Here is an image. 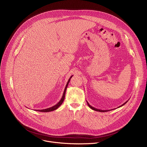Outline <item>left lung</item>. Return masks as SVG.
Segmentation results:
<instances>
[{
	"instance_id": "obj_1",
	"label": "left lung",
	"mask_w": 147,
	"mask_h": 147,
	"mask_svg": "<svg viewBox=\"0 0 147 147\" xmlns=\"http://www.w3.org/2000/svg\"><path fill=\"white\" fill-rule=\"evenodd\" d=\"M128 102V100L127 101H126L125 102V103H124L123 105H120V107H118V108H120V107H122V106H123L124 105H125V103H126L127 102ZM87 104H88V107L91 109H92V110H94V111H98V112H108V111H111V110H113V109H111V110H100V109H96V108H94V107H91L90 105L89 104V103L87 101Z\"/></svg>"
}]
</instances>
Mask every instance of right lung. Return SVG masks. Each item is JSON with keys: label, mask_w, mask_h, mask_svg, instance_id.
Segmentation results:
<instances>
[{"label": "right lung", "mask_w": 147, "mask_h": 147, "mask_svg": "<svg viewBox=\"0 0 147 147\" xmlns=\"http://www.w3.org/2000/svg\"><path fill=\"white\" fill-rule=\"evenodd\" d=\"M73 76H71L70 78L69 79L67 84H66V86L65 87V90H64V92H63V95H62V97L61 98V99L60 100V101L57 103L55 105L51 107V108H47V109H42V110H36V111H39V112H51V111H53L56 109H57L62 104L63 102L64 99H65V94H66V90H67V86H68V84H69V82H70V80L71 79V78Z\"/></svg>", "instance_id": "1"}]
</instances>
